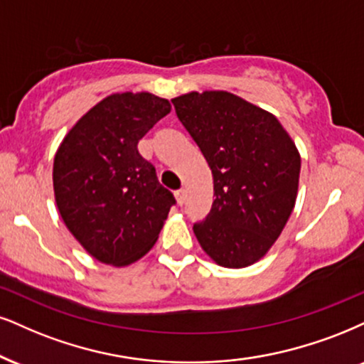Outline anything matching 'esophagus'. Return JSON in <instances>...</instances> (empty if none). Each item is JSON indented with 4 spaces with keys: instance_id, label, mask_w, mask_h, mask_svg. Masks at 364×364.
<instances>
[{
    "instance_id": "esophagus-1",
    "label": "esophagus",
    "mask_w": 364,
    "mask_h": 364,
    "mask_svg": "<svg viewBox=\"0 0 364 364\" xmlns=\"http://www.w3.org/2000/svg\"><path fill=\"white\" fill-rule=\"evenodd\" d=\"M186 197H187V194H186V191H183V189L175 192V199H177L178 205H182L183 203H186Z\"/></svg>"
}]
</instances>
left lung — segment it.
<instances>
[{
    "label": "left lung",
    "mask_w": 364,
    "mask_h": 364,
    "mask_svg": "<svg viewBox=\"0 0 364 364\" xmlns=\"http://www.w3.org/2000/svg\"><path fill=\"white\" fill-rule=\"evenodd\" d=\"M209 164L214 199L197 241L218 264L245 268L262 259L294 210L300 155L268 111L226 91L187 92L172 100Z\"/></svg>",
    "instance_id": "8db88e82"
}]
</instances>
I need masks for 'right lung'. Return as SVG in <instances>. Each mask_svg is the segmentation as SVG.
Segmentation results:
<instances>
[{"mask_svg": "<svg viewBox=\"0 0 364 364\" xmlns=\"http://www.w3.org/2000/svg\"><path fill=\"white\" fill-rule=\"evenodd\" d=\"M172 109L150 92H116L70 128L53 159V194L67 230L97 262L127 267L159 240L173 194L138 141Z\"/></svg>", "mask_w": 364, "mask_h": 364, "instance_id": "right-lung-1", "label": "right lung"}]
</instances>
